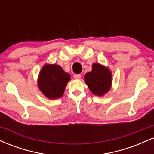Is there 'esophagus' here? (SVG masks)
<instances>
[{"mask_svg": "<svg viewBox=\"0 0 154 154\" xmlns=\"http://www.w3.org/2000/svg\"><path fill=\"white\" fill-rule=\"evenodd\" d=\"M80 77H81V75H79V74H76V75H74V78L75 79H80Z\"/></svg>", "mask_w": 154, "mask_h": 154, "instance_id": "1", "label": "esophagus"}]
</instances>
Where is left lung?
Wrapping results in <instances>:
<instances>
[{"instance_id":"8db88e82","label":"left lung","mask_w":154,"mask_h":154,"mask_svg":"<svg viewBox=\"0 0 154 154\" xmlns=\"http://www.w3.org/2000/svg\"><path fill=\"white\" fill-rule=\"evenodd\" d=\"M84 80L93 94L103 96L110 91L112 74L108 67L99 63H94L92 66V71L85 75Z\"/></svg>"}]
</instances>
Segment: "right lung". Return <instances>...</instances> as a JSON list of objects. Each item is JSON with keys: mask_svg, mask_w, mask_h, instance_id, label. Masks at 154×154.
Wrapping results in <instances>:
<instances>
[{"mask_svg": "<svg viewBox=\"0 0 154 154\" xmlns=\"http://www.w3.org/2000/svg\"><path fill=\"white\" fill-rule=\"evenodd\" d=\"M70 79L69 74L63 71L61 66L46 63L39 73L38 88L48 99H57L63 95Z\"/></svg>", "mask_w": 154, "mask_h": 154, "instance_id": "add662e5", "label": "right lung"}]
</instances>
